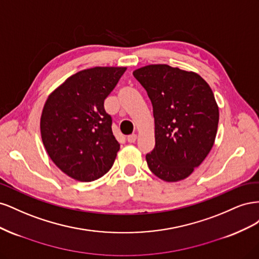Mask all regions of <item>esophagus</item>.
<instances>
[{"instance_id":"34e87169","label":"esophagus","mask_w":259,"mask_h":259,"mask_svg":"<svg viewBox=\"0 0 259 259\" xmlns=\"http://www.w3.org/2000/svg\"><path fill=\"white\" fill-rule=\"evenodd\" d=\"M136 139H137V134H132L127 137V140L130 143H135Z\"/></svg>"}]
</instances>
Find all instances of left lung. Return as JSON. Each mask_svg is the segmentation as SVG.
<instances>
[{"label": "left lung", "instance_id": "1", "mask_svg": "<svg viewBox=\"0 0 259 259\" xmlns=\"http://www.w3.org/2000/svg\"><path fill=\"white\" fill-rule=\"evenodd\" d=\"M133 74L153 107L155 146L146 155L149 168L167 183L189 177L215 143L219 110L213 91L198 73L164 64Z\"/></svg>", "mask_w": 259, "mask_h": 259}]
</instances>
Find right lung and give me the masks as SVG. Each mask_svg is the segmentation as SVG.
<instances>
[{"label":"right lung","mask_w":259,"mask_h":259,"mask_svg":"<svg viewBox=\"0 0 259 259\" xmlns=\"http://www.w3.org/2000/svg\"><path fill=\"white\" fill-rule=\"evenodd\" d=\"M126 67H95L69 76L43 107L40 131L46 152L61 171L89 183L113 165L120 144L104 101Z\"/></svg>","instance_id":"obj_1"}]
</instances>
